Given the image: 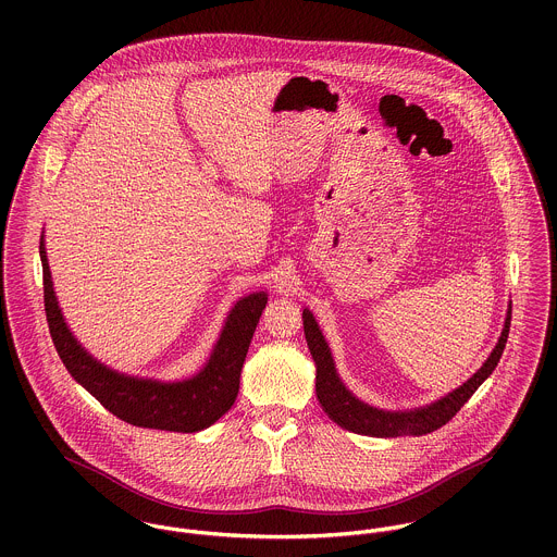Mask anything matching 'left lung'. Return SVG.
<instances>
[{
  "mask_svg": "<svg viewBox=\"0 0 557 557\" xmlns=\"http://www.w3.org/2000/svg\"><path fill=\"white\" fill-rule=\"evenodd\" d=\"M510 311L506 315V323L502 330V336L491 351V356L484 360V364L478 369L476 373L457 391L448 393L446 397L437 398L431 405L409 409V411H384L377 407H371L362 403L360 398L354 397L345 384L341 382L330 347L319 330L318 321L309 309L302 311L305 319V336L311 349V356L318 364V382H315V393H318L319 403L323 411L343 429L360 435H371V437H400V435H426L444 426L453 416L468 403L478 391V386L495 371L502 351L506 347L508 338V327H510Z\"/></svg>",
  "mask_w": 557,
  "mask_h": 557,
  "instance_id": "8db88e82",
  "label": "left lung"
}]
</instances>
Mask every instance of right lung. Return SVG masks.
<instances>
[{"instance_id":"obj_1","label":"right lung","mask_w":557,"mask_h":557,"mask_svg":"<svg viewBox=\"0 0 557 557\" xmlns=\"http://www.w3.org/2000/svg\"><path fill=\"white\" fill-rule=\"evenodd\" d=\"M40 261L45 283V311L53 345L81 386L100 400L120 420L160 431L195 433L214 424L225 411L232 409L238 397L242 364L265 309L268 294H250L236 302L223 332L214 345V351L206 367L184 382H157L144 377H131L98 362L69 330L62 309L58 305L49 259L45 250V236L40 238Z\"/></svg>"}]
</instances>
